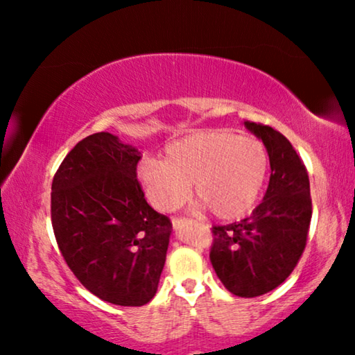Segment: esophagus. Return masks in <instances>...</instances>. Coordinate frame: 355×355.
I'll list each match as a JSON object with an SVG mask.
<instances>
[{"label": "esophagus", "mask_w": 355, "mask_h": 355, "mask_svg": "<svg viewBox=\"0 0 355 355\" xmlns=\"http://www.w3.org/2000/svg\"><path fill=\"white\" fill-rule=\"evenodd\" d=\"M187 223H191V220H187V218H173L174 230H181V227L184 225H187Z\"/></svg>", "instance_id": "obj_1"}]
</instances>
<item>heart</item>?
Masks as SVG:
<instances>
[{
	"instance_id": "obj_1",
	"label": "heart",
	"mask_w": 355,
	"mask_h": 355,
	"mask_svg": "<svg viewBox=\"0 0 355 355\" xmlns=\"http://www.w3.org/2000/svg\"><path fill=\"white\" fill-rule=\"evenodd\" d=\"M270 173V155L255 137H241L227 129L202 130L174 140L163 158H144L137 168L150 203L173 211L193 196L213 215L234 220L259 200Z\"/></svg>"
}]
</instances>
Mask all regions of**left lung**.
Returning <instances> with one entry per match:
<instances>
[{"label":"left lung","instance_id":"left-lung-1","mask_svg":"<svg viewBox=\"0 0 355 355\" xmlns=\"http://www.w3.org/2000/svg\"><path fill=\"white\" fill-rule=\"evenodd\" d=\"M244 124L268 150L270 184L250 216L211 227L210 261L230 293L257 297L284 283L299 263L307 244L312 198L309 173L289 140L270 125Z\"/></svg>","mask_w":355,"mask_h":355}]
</instances>
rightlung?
Masks as SVG:
<instances>
[{"label": "right lung", "mask_w": 355, "mask_h": 355, "mask_svg": "<svg viewBox=\"0 0 355 355\" xmlns=\"http://www.w3.org/2000/svg\"><path fill=\"white\" fill-rule=\"evenodd\" d=\"M140 152L110 132L67 153L51 184V225L62 259L106 302L140 307L157 294L173 225L145 200Z\"/></svg>", "instance_id": "right-lung-1"}]
</instances>
